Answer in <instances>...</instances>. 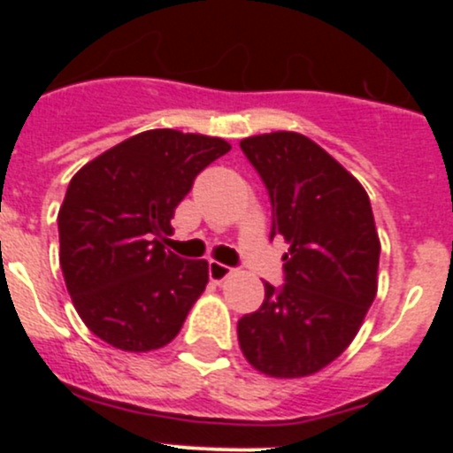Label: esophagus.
I'll list each match as a JSON object with an SVG mask.
<instances>
[{
	"label": "esophagus",
	"mask_w": 453,
	"mask_h": 453,
	"mask_svg": "<svg viewBox=\"0 0 453 453\" xmlns=\"http://www.w3.org/2000/svg\"><path fill=\"white\" fill-rule=\"evenodd\" d=\"M231 272H234V267L224 265V263H218V261L208 263V276H211V281L213 283H222L224 279H229Z\"/></svg>",
	"instance_id": "obj_1"
}]
</instances>
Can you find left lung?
<instances>
[{
  "mask_svg": "<svg viewBox=\"0 0 453 453\" xmlns=\"http://www.w3.org/2000/svg\"><path fill=\"white\" fill-rule=\"evenodd\" d=\"M272 203V234L288 242L283 286L238 319V342L263 374L297 379L349 347L376 297L379 234L365 188L295 131L240 140Z\"/></svg>",
  "mask_w": 453,
  "mask_h": 453,
  "instance_id": "8db88e82",
  "label": "left lung"
}]
</instances>
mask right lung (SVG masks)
I'll return each instance as SVG.
<instances>
[{
    "label": "right lung",
    "instance_id": "add662e5",
    "mask_svg": "<svg viewBox=\"0 0 453 453\" xmlns=\"http://www.w3.org/2000/svg\"><path fill=\"white\" fill-rule=\"evenodd\" d=\"M231 145L151 129L124 140L72 177L58 211L61 270L92 334L122 351L177 338L208 283V263L165 250L174 208L195 177Z\"/></svg>",
    "mask_w": 453,
    "mask_h": 453
}]
</instances>
